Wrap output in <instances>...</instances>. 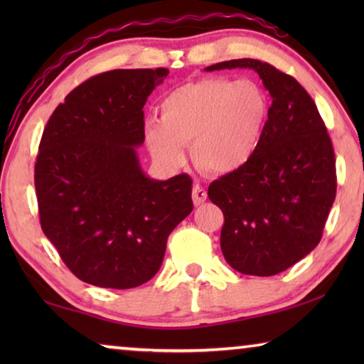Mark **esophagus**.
<instances>
[{
  "instance_id": "obj_1",
  "label": "esophagus",
  "mask_w": 364,
  "mask_h": 364,
  "mask_svg": "<svg viewBox=\"0 0 364 364\" xmlns=\"http://www.w3.org/2000/svg\"><path fill=\"white\" fill-rule=\"evenodd\" d=\"M193 200H194V205L204 204V202L207 200V191L200 186H194L193 188Z\"/></svg>"
}]
</instances>
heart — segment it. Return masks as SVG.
Masks as SVG:
<instances>
[{
	"mask_svg": "<svg viewBox=\"0 0 364 364\" xmlns=\"http://www.w3.org/2000/svg\"><path fill=\"white\" fill-rule=\"evenodd\" d=\"M269 110V95L255 80L199 78L164 96L160 122L147 123L146 141L165 167L181 165L189 146L200 171L231 175L255 157Z\"/></svg>",
	"mask_w": 364,
	"mask_h": 364,
	"instance_id": "heart-1",
	"label": "heart"
}]
</instances>
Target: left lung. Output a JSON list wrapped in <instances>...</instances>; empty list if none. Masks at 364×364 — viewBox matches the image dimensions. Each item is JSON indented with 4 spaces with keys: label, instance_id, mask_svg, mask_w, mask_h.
I'll list each match as a JSON object with an SVG mask.
<instances>
[{
    "label": "left lung",
    "instance_id": "8db88e82",
    "mask_svg": "<svg viewBox=\"0 0 364 364\" xmlns=\"http://www.w3.org/2000/svg\"><path fill=\"white\" fill-rule=\"evenodd\" d=\"M252 69L271 95V110L255 157L208 186L225 215L221 252L236 271L273 276L301 260L321 241L336 199V157L311 96L294 77L258 59L207 67Z\"/></svg>",
    "mask_w": 364,
    "mask_h": 364
}]
</instances>
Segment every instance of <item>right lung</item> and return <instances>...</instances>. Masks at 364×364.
<instances>
[{
    "label": "right lung",
    "mask_w": 364,
    "mask_h": 364,
    "mask_svg": "<svg viewBox=\"0 0 364 364\" xmlns=\"http://www.w3.org/2000/svg\"><path fill=\"white\" fill-rule=\"evenodd\" d=\"M168 69H117L78 85L43 132L35 164L40 225L73 274L97 287L154 278L170 232L193 212L189 175L151 180L136 147L143 107Z\"/></svg>",
    "instance_id": "right-lung-1"
}]
</instances>
